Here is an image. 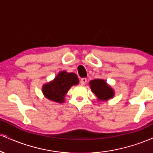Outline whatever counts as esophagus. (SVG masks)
Listing matches in <instances>:
<instances>
[{"label":"esophagus","mask_w":153,"mask_h":153,"mask_svg":"<svg viewBox=\"0 0 153 153\" xmlns=\"http://www.w3.org/2000/svg\"><path fill=\"white\" fill-rule=\"evenodd\" d=\"M86 82H87V79L85 78H82L80 79V82L81 85H85V84L86 83Z\"/></svg>","instance_id":"esophagus-1"}]
</instances>
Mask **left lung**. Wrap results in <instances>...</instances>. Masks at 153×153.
I'll use <instances>...</instances> for the list:
<instances>
[{"mask_svg":"<svg viewBox=\"0 0 153 153\" xmlns=\"http://www.w3.org/2000/svg\"><path fill=\"white\" fill-rule=\"evenodd\" d=\"M92 92L97 96L99 101H106L114 96V91L107 85L105 80L101 79H95L90 82Z\"/></svg>","mask_w":153,"mask_h":153,"instance_id":"8db88e82","label":"left lung"}]
</instances>
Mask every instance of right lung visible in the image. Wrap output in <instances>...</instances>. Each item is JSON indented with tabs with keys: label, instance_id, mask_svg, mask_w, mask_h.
Masks as SVG:
<instances>
[{
	"label": "right lung",
	"instance_id": "obj_1",
	"mask_svg": "<svg viewBox=\"0 0 153 153\" xmlns=\"http://www.w3.org/2000/svg\"><path fill=\"white\" fill-rule=\"evenodd\" d=\"M78 76L75 73L60 72L52 82L43 86L42 91L45 97L57 103H62L65 96L72 85L78 84Z\"/></svg>",
	"mask_w": 153,
	"mask_h": 153
}]
</instances>
